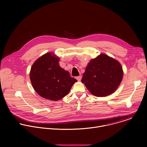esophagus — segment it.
Instances as JSON below:
<instances>
[{
	"label": "esophagus",
	"mask_w": 147,
	"mask_h": 147,
	"mask_svg": "<svg viewBox=\"0 0 147 147\" xmlns=\"http://www.w3.org/2000/svg\"><path fill=\"white\" fill-rule=\"evenodd\" d=\"M81 78H82L81 76H79L76 77V79H77L78 81H80V80H81Z\"/></svg>",
	"instance_id": "34e87169"
}]
</instances>
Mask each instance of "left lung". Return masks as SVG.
Segmentation results:
<instances>
[{"mask_svg": "<svg viewBox=\"0 0 147 147\" xmlns=\"http://www.w3.org/2000/svg\"><path fill=\"white\" fill-rule=\"evenodd\" d=\"M123 76V71L120 63L102 53L88 63L81 82L92 95L103 97L117 90Z\"/></svg>", "mask_w": 147, "mask_h": 147, "instance_id": "8db88e82", "label": "left lung"}]
</instances>
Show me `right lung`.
<instances>
[{
  "label": "right lung",
  "mask_w": 147,
  "mask_h": 147,
  "mask_svg": "<svg viewBox=\"0 0 147 147\" xmlns=\"http://www.w3.org/2000/svg\"><path fill=\"white\" fill-rule=\"evenodd\" d=\"M59 58L48 52L39 57L32 65L30 77L32 86L40 96L58 100L66 96L77 80L59 64Z\"/></svg>",
  "instance_id": "obj_1"
}]
</instances>
